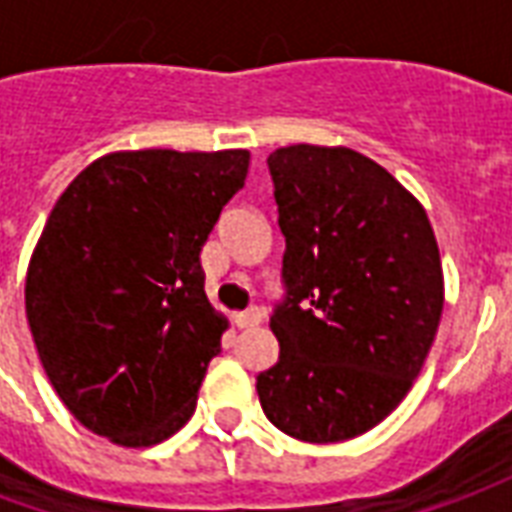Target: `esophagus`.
<instances>
[{"instance_id":"1","label":"esophagus","mask_w":512,"mask_h":512,"mask_svg":"<svg viewBox=\"0 0 512 512\" xmlns=\"http://www.w3.org/2000/svg\"><path fill=\"white\" fill-rule=\"evenodd\" d=\"M263 318V310L260 307H249L244 312H235V326H241V329H249V326H257Z\"/></svg>"}]
</instances>
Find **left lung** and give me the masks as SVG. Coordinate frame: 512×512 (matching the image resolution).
Segmentation results:
<instances>
[{
  "mask_svg": "<svg viewBox=\"0 0 512 512\" xmlns=\"http://www.w3.org/2000/svg\"><path fill=\"white\" fill-rule=\"evenodd\" d=\"M268 172L285 301L260 406L293 439H354L400 406L428 359L444 310L439 244L417 197L351 147H279Z\"/></svg>",
  "mask_w": 512,
  "mask_h": 512,
  "instance_id": "8db88e82",
  "label": "left lung"
}]
</instances>
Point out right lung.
<instances>
[{"instance_id": "1", "label": "right lung", "mask_w": 512, "mask_h": 512, "mask_svg": "<svg viewBox=\"0 0 512 512\" xmlns=\"http://www.w3.org/2000/svg\"><path fill=\"white\" fill-rule=\"evenodd\" d=\"M246 172L249 150H120L62 191L24 299L43 370L87 430L153 447L191 419L227 329L200 252Z\"/></svg>"}]
</instances>
